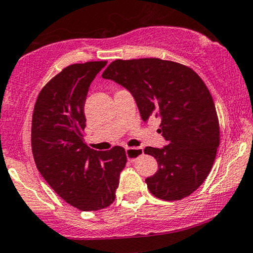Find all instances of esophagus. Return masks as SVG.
Wrapping results in <instances>:
<instances>
[{"label": "esophagus", "instance_id": "1", "mask_svg": "<svg viewBox=\"0 0 253 253\" xmlns=\"http://www.w3.org/2000/svg\"><path fill=\"white\" fill-rule=\"evenodd\" d=\"M144 153V151L141 147H127L126 149V156L127 159L130 162L135 161L136 158H139Z\"/></svg>", "mask_w": 253, "mask_h": 253}]
</instances>
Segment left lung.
Masks as SVG:
<instances>
[{
	"label": "left lung",
	"instance_id": "left-lung-1",
	"mask_svg": "<svg viewBox=\"0 0 253 253\" xmlns=\"http://www.w3.org/2000/svg\"><path fill=\"white\" fill-rule=\"evenodd\" d=\"M130 92L140 117L161 119L168 145L145 147L158 171L145 179L152 195L167 201L189 196L207 178L220 143L215 104L195 71L182 64L143 58L114 60L102 74Z\"/></svg>",
	"mask_w": 253,
	"mask_h": 253
}]
</instances>
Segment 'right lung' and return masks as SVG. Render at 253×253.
<instances>
[{"label":"right lung","instance_id":"right-lung-1","mask_svg":"<svg viewBox=\"0 0 253 253\" xmlns=\"http://www.w3.org/2000/svg\"><path fill=\"white\" fill-rule=\"evenodd\" d=\"M107 62L74 64L43 86L32 119V151L38 170L65 202L98 211L115 200L126 152L96 151L82 138L89 86Z\"/></svg>","mask_w":253,"mask_h":253}]
</instances>
